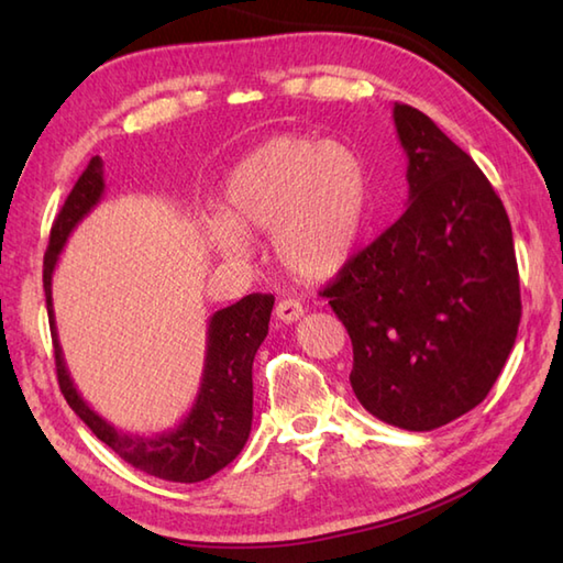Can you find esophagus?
<instances>
[{"mask_svg":"<svg viewBox=\"0 0 563 563\" xmlns=\"http://www.w3.org/2000/svg\"><path fill=\"white\" fill-rule=\"evenodd\" d=\"M302 314H305V307L297 300H283L275 305V317H278L283 324H292V321L302 319Z\"/></svg>","mask_w":563,"mask_h":563,"instance_id":"1","label":"esophagus"}]
</instances>
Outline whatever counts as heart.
Instances as JSON below:
<instances>
[{
	"mask_svg": "<svg viewBox=\"0 0 563 563\" xmlns=\"http://www.w3.org/2000/svg\"><path fill=\"white\" fill-rule=\"evenodd\" d=\"M369 176L361 152L341 140L278 135L227 176L222 218L206 222L224 258L251 254L249 234H271L280 266L297 278L336 275L361 242Z\"/></svg>",
	"mask_w": 563,
	"mask_h": 563,
	"instance_id": "obj_1",
	"label": "heart"
}]
</instances>
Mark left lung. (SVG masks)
<instances>
[{
    "label": "left lung",
    "instance_id": "1",
    "mask_svg": "<svg viewBox=\"0 0 563 563\" xmlns=\"http://www.w3.org/2000/svg\"><path fill=\"white\" fill-rule=\"evenodd\" d=\"M409 206L324 290L379 421L433 430L479 406L516 345L520 278L504 202L426 113L394 103Z\"/></svg>",
    "mask_w": 563,
    "mask_h": 563
}]
</instances>
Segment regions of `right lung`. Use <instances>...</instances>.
<instances>
[{
	"instance_id": "obj_1",
	"label": "right lung",
	"mask_w": 563,
	"mask_h": 563,
	"mask_svg": "<svg viewBox=\"0 0 563 563\" xmlns=\"http://www.w3.org/2000/svg\"><path fill=\"white\" fill-rule=\"evenodd\" d=\"M103 159L93 157L79 181L71 188L63 210L53 222L51 246L43 261V288L47 319L55 345L57 382L69 409L75 411L101 442L135 470L164 482L196 484L230 464L251 433L254 418V355L268 333L273 295H246L242 300L214 312L208 321V349L202 365L198 397L178 426L154 435L128 433L106 421L81 399L65 365L63 345L57 341L53 309V273L71 230L99 206L103 196Z\"/></svg>"
}]
</instances>
